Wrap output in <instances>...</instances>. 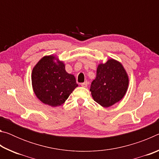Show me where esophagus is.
Returning a JSON list of instances; mask_svg holds the SVG:
<instances>
[{
  "label": "esophagus",
  "mask_w": 159,
  "mask_h": 159,
  "mask_svg": "<svg viewBox=\"0 0 159 159\" xmlns=\"http://www.w3.org/2000/svg\"><path fill=\"white\" fill-rule=\"evenodd\" d=\"M88 83L87 81H85L84 83H82L81 84H80V85H81L82 87H83V88H86L88 86Z\"/></svg>",
  "instance_id": "obj_1"
}]
</instances>
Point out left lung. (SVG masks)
<instances>
[{
    "label": "left lung",
    "mask_w": 159,
    "mask_h": 159,
    "mask_svg": "<svg viewBox=\"0 0 159 159\" xmlns=\"http://www.w3.org/2000/svg\"><path fill=\"white\" fill-rule=\"evenodd\" d=\"M128 76L119 61L109 59L99 64L97 76L90 85L94 100L104 107H109L121 100L127 92Z\"/></svg>",
    "instance_id": "8db88e82"
}]
</instances>
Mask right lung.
Returning a JSON list of instances; mask_svg holds the SVG:
<instances>
[{
  "label": "right lung",
  "instance_id": "add662e5",
  "mask_svg": "<svg viewBox=\"0 0 159 159\" xmlns=\"http://www.w3.org/2000/svg\"><path fill=\"white\" fill-rule=\"evenodd\" d=\"M31 81L38 99L51 107L64 104L78 87L74 75L67 73L63 61L53 55L45 56L36 64L32 71Z\"/></svg>",
  "mask_w": 159,
  "mask_h": 159
}]
</instances>
